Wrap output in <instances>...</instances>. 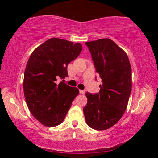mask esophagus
Here are the masks:
<instances>
[{
	"label": "esophagus",
	"instance_id": "obj_1",
	"mask_svg": "<svg viewBox=\"0 0 158 158\" xmlns=\"http://www.w3.org/2000/svg\"><path fill=\"white\" fill-rule=\"evenodd\" d=\"M79 93H81V94H85V90H79Z\"/></svg>",
	"mask_w": 158,
	"mask_h": 158
}]
</instances>
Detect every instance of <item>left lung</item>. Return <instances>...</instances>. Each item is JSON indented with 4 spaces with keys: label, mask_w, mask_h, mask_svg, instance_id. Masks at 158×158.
<instances>
[{
    "label": "left lung",
    "mask_w": 158,
    "mask_h": 158,
    "mask_svg": "<svg viewBox=\"0 0 158 158\" xmlns=\"http://www.w3.org/2000/svg\"><path fill=\"white\" fill-rule=\"evenodd\" d=\"M96 72L102 79L100 92L85 93L84 108L89 127L104 130L116 124L127 108L132 90V69L123 49L109 38L87 42Z\"/></svg>",
    "instance_id": "left-lung-1"
}]
</instances>
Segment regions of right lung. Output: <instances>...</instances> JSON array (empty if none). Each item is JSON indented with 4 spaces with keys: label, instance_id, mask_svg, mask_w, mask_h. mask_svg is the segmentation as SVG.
Here are the masks:
<instances>
[{
    "label": "right lung",
    "instance_id": "obj_1",
    "mask_svg": "<svg viewBox=\"0 0 158 158\" xmlns=\"http://www.w3.org/2000/svg\"><path fill=\"white\" fill-rule=\"evenodd\" d=\"M81 50L80 43L53 37L37 47L29 58L23 93L31 113L44 126L60 124L79 94L77 88L56 81L68 77V65Z\"/></svg>",
    "mask_w": 158,
    "mask_h": 158
}]
</instances>
